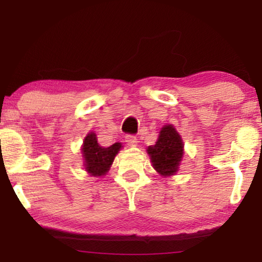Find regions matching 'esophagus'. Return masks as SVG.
Returning <instances> with one entry per match:
<instances>
[{
    "instance_id": "obj_1",
    "label": "esophagus",
    "mask_w": 262,
    "mask_h": 262,
    "mask_svg": "<svg viewBox=\"0 0 262 262\" xmlns=\"http://www.w3.org/2000/svg\"><path fill=\"white\" fill-rule=\"evenodd\" d=\"M125 141H126L128 145H132V146L137 145V143H138L137 137H136V136H134V135H126V136H125Z\"/></svg>"
}]
</instances>
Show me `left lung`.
<instances>
[{
	"label": "left lung",
	"mask_w": 262,
	"mask_h": 262,
	"mask_svg": "<svg viewBox=\"0 0 262 262\" xmlns=\"http://www.w3.org/2000/svg\"><path fill=\"white\" fill-rule=\"evenodd\" d=\"M148 154L151 157L154 168L161 175H174L184 154V144L180 135L171 125H167L161 130L156 144L148 148Z\"/></svg>",
	"instance_id": "left-lung-1"
}]
</instances>
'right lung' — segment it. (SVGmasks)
Listing matches in <instances>:
<instances>
[{
	"label": "right lung",
	"mask_w": 262,
	"mask_h": 262,
	"mask_svg": "<svg viewBox=\"0 0 262 262\" xmlns=\"http://www.w3.org/2000/svg\"><path fill=\"white\" fill-rule=\"evenodd\" d=\"M120 148V143H114L108 148H102L99 145L96 135L94 132H91L84 138L83 148H82L85 170L94 177H101L106 174Z\"/></svg>",
	"instance_id": "obj_1"
}]
</instances>
